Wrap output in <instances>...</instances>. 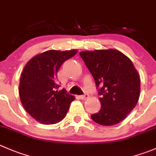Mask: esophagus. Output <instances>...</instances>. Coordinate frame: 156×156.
<instances>
[{"label":"esophagus","instance_id":"34e87169","mask_svg":"<svg viewBox=\"0 0 156 156\" xmlns=\"http://www.w3.org/2000/svg\"><path fill=\"white\" fill-rule=\"evenodd\" d=\"M88 98H89V95L87 94H85L81 95V96H79V98L81 100H87Z\"/></svg>","mask_w":156,"mask_h":156}]
</instances>
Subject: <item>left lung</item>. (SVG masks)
<instances>
[{
    "instance_id": "obj_1",
    "label": "left lung",
    "mask_w": 156,
    "mask_h": 156,
    "mask_svg": "<svg viewBox=\"0 0 156 156\" xmlns=\"http://www.w3.org/2000/svg\"><path fill=\"white\" fill-rule=\"evenodd\" d=\"M94 79L101 110L91 119L102 126L120 123L133 110L140 94V78L132 61L113 49L79 53Z\"/></svg>"
}]
</instances>
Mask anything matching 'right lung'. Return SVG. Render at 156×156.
I'll use <instances>...</instances> for the list:
<instances>
[{"label": "right lung", "instance_id": "right-lung-1", "mask_svg": "<svg viewBox=\"0 0 156 156\" xmlns=\"http://www.w3.org/2000/svg\"><path fill=\"white\" fill-rule=\"evenodd\" d=\"M77 52L75 49L48 50L26 64L20 80V98L26 111L39 123L55 124L67 114L75 97L66 89L58 90L57 72Z\"/></svg>", "mask_w": 156, "mask_h": 156}]
</instances>
